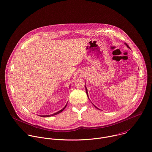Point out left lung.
I'll return each mask as SVG.
<instances>
[{
    "label": "left lung",
    "mask_w": 152,
    "mask_h": 152,
    "mask_svg": "<svg viewBox=\"0 0 152 152\" xmlns=\"http://www.w3.org/2000/svg\"><path fill=\"white\" fill-rule=\"evenodd\" d=\"M125 44H126V45H127V47H129V48H130V47H129V45H127V44H126V43H125ZM85 88H86V86H85ZM86 94H88V90H87V89H86ZM94 106H95V105H94ZM95 108H97V109H98V108H97V107H95Z\"/></svg>",
    "instance_id": "8db88e82"
}]
</instances>
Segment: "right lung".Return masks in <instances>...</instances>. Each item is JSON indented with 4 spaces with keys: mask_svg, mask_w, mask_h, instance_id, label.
Masks as SVG:
<instances>
[{
    "mask_svg": "<svg viewBox=\"0 0 152 152\" xmlns=\"http://www.w3.org/2000/svg\"><path fill=\"white\" fill-rule=\"evenodd\" d=\"M67 104H66V106H65L63 109H61L60 111H58V112H57V113H54V114H51V115H41V117H51V116H53V115H57V114L60 113L61 112H62V111L65 109V108H66V106H67Z\"/></svg>",
    "mask_w": 152,
    "mask_h": 152,
    "instance_id": "obj_1",
    "label": "right lung"
}]
</instances>
